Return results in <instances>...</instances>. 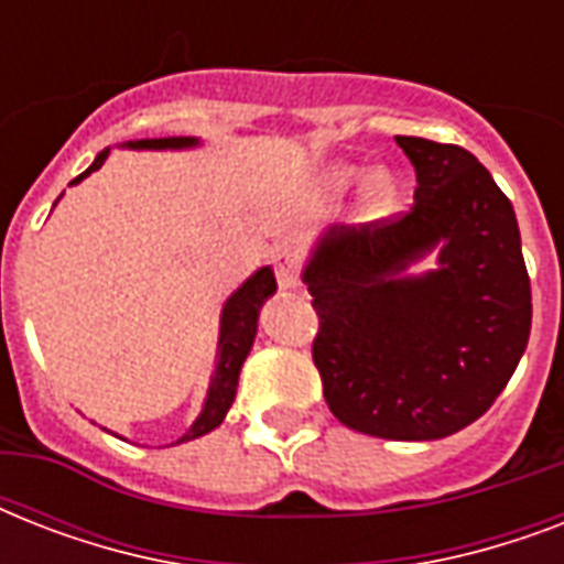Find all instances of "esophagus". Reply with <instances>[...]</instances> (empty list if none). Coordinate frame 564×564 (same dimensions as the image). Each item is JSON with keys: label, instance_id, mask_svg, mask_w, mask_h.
<instances>
[{"label": "esophagus", "instance_id": "obj_1", "mask_svg": "<svg viewBox=\"0 0 564 564\" xmlns=\"http://www.w3.org/2000/svg\"><path fill=\"white\" fill-rule=\"evenodd\" d=\"M274 278L281 283V290H299L301 286L299 257L292 254L290 248H283V251L274 254Z\"/></svg>", "mask_w": 564, "mask_h": 564}]
</instances>
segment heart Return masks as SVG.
<instances>
[{
    "label": "heart",
    "instance_id": "1",
    "mask_svg": "<svg viewBox=\"0 0 564 564\" xmlns=\"http://www.w3.org/2000/svg\"><path fill=\"white\" fill-rule=\"evenodd\" d=\"M354 178H357V170H348V166H343V170H334L330 175H327V187L345 189ZM394 195H398V184H394L392 175H389V172H377V175H371V181H369V193H366V210H369L371 216H380V213H386L389 207H392Z\"/></svg>",
    "mask_w": 564,
    "mask_h": 564
}]
</instances>
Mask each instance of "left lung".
I'll list each match as a JSON object with an SVG mask.
<instances>
[{"instance_id": "obj_1", "label": "left lung", "mask_w": 564, "mask_h": 564, "mask_svg": "<svg viewBox=\"0 0 564 564\" xmlns=\"http://www.w3.org/2000/svg\"><path fill=\"white\" fill-rule=\"evenodd\" d=\"M415 166V202L366 225H334L304 281L313 362L345 427L433 442L498 401L530 339L533 295L516 210L463 145L394 137ZM440 246V269H405Z\"/></svg>"}]
</instances>
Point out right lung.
Listing matches in <instances>:
<instances>
[{
	"label": "right lung",
	"mask_w": 564,
	"mask_h": 564,
	"mask_svg": "<svg viewBox=\"0 0 564 564\" xmlns=\"http://www.w3.org/2000/svg\"><path fill=\"white\" fill-rule=\"evenodd\" d=\"M198 140L195 137H161V140H137V143H128L131 149H187L195 145ZM110 149L93 161V166L87 172H82L73 184H78L82 178H87L90 172H96L101 163L108 161ZM274 292V274L272 269H257L251 278H248L242 286H239L234 295L228 299L225 310H221V334H219V354H216V371H213L210 392H207V401H204V410L198 415L193 427L178 438V442H189V438H198L204 433H210L213 427H219L225 412L230 410L234 403V394H237V380L239 369L246 362L248 351H251V343H254L257 334V313L263 307V301Z\"/></svg>",
	"instance_id": "1"
}]
</instances>
